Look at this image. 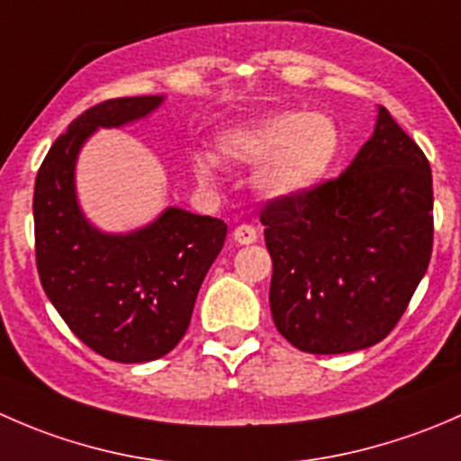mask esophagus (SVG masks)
Segmentation results:
<instances>
[{
    "label": "esophagus",
    "instance_id": "1",
    "mask_svg": "<svg viewBox=\"0 0 461 461\" xmlns=\"http://www.w3.org/2000/svg\"><path fill=\"white\" fill-rule=\"evenodd\" d=\"M257 239H258L257 227L248 225V222H243V225H239L234 230V240L239 245H249V243H254V240H257Z\"/></svg>",
    "mask_w": 461,
    "mask_h": 461
}]
</instances>
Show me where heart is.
<instances>
[{
	"label": "heart",
	"instance_id": "obj_1",
	"mask_svg": "<svg viewBox=\"0 0 461 461\" xmlns=\"http://www.w3.org/2000/svg\"><path fill=\"white\" fill-rule=\"evenodd\" d=\"M341 147L337 122L325 113L281 111L230 127L218 136V151L234 165L257 167V187L267 198H299L332 169ZM196 171L209 180L216 162L196 158Z\"/></svg>",
	"mask_w": 461,
	"mask_h": 461
}]
</instances>
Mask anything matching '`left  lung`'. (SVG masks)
<instances>
[{"instance_id":"8db88e82","label":"left lung","mask_w":461,"mask_h":461,"mask_svg":"<svg viewBox=\"0 0 461 461\" xmlns=\"http://www.w3.org/2000/svg\"><path fill=\"white\" fill-rule=\"evenodd\" d=\"M278 332L310 355L375 346L406 312L432 254L429 158L388 109L337 178L260 209Z\"/></svg>"}]
</instances>
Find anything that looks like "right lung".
Here are the masks:
<instances>
[{
  "label": "right lung",
  "mask_w": 461,
  "mask_h": 461,
  "mask_svg": "<svg viewBox=\"0 0 461 461\" xmlns=\"http://www.w3.org/2000/svg\"><path fill=\"white\" fill-rule=\"evenodd\" d=\"M160 95L113 97L77 115L35 178V260L46 296L71 332L100 357L142 364L185 337L204 274L225 245L221 218L169 207L127 236L102 234L76 201V158L97 127L144 118Z\"/></svg>",
  "instance_id": "right-lung-1"
}]
</instances>
